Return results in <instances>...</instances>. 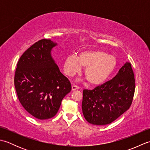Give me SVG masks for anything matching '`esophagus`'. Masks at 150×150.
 I'll return each instance as SVG.
<instances>
[{
  "instance_id": "1",
  "label": "esophagus",
  "mask_w": 150,
  "mask_h": 150,
  "mask_svg": "<svg viewBox=\"0 0 150 150\" xmlns=\"http://www.w3.org/2000/svg\"><path fill=\"white\" fill-rule=\"evenodd\" d=\"M79 88H79V86H78L73 85L72 87H71V90H72L73 91H74V90H79Z\"/></svg>"
}]
</instances>
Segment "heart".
Wrapping results in <instances>:
<instances>
[{
  "mask_svg": "<svg viewBox=\"0 0 150 150\" xmlns=\"http://www.w3.org/2000/svg\"><path fill=\"white\" fill-rule=\"evenodd\" d=\"M82 66L86 67L84 75L89 83L93 86L100 85L114 71L117 60L104 51L90 49L82 51L79 57L75 55L68 56L64 62V72L70 77L80 73Z\"/></svg>",
  "mask_w": 150,
  "mask_h": 150,
  "instance_id": "b5f03b06",
  "label": "heart"
}]
</instances>
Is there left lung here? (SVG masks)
Instances as JSON below:
<instances>
[{
	"label": "left lung",
	"instance_id": "left-lung-1",
	"mask_svg": "<svg viewBox=\"0 0 150 150\" xmlns=\"http://www.w3.org/2000/svg\"><path fill=\"white\" fill-rule=\"evenodd\" d=\"M135 88L134 73L127 62L111 80L92 90H83L82 109L86 120L94 125L113 122L129 108Z\"/></svg>",
	"mask_w": 150,
	"mask_h": 150
}]
</instances>
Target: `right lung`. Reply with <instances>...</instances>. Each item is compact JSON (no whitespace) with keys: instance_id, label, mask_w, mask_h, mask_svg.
Listing matches in <instances>:
<instances>
[{"instance_id":"obj_1","label":"right lung","mask_w":150,"mask_h":150,"mask_svg":"<svg viewBox=\"0 0 150 150\" xmlns=\"http://www.w3.org/2000/svg\"><path fill=\"white\" fill-rule=\"evenodd\" d=\"M57 45L50 39L39 40L22 54L16 68L14 84L18 100L40 120L55 116L63 98L71 90V83L51 55Z\"/></svg>"}]
</instances>
